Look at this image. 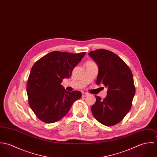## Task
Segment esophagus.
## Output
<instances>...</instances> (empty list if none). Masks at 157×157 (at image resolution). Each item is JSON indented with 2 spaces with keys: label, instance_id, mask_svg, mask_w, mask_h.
Returning a JSON list of instances; mask_svg holds the SVG:
<instances>
[{
  "label": "esophagus",
  "instance_id": "1",
  "mask_svg": "<svg viewBox=\"0 0 157 157\" xmlns=\"http://www.w3.org/2000/svg\"><path fill=\"white\" fill-rule=\"evenodd\" d=\"M87 95H88V94L87 93H85V92H82V96L83 97H86Z\"/></svg>",
  "mask_w": 157,
  "mask_h": 157
}]
</instances>
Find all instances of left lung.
Instances as JSON below:
<instances>
[{"label":"left lung","instance_id":"8db88e82","mask_svg":"<svg viewBox=\"0 0 157 157\" xmlns=\"http://www.w3.org/2000/svg\"><path fill=\"white\" fill-rule=\"evenodd\" d=\"M88 54L98 67L96 83L108 88L103 100L95 96L96 101L91 111L100 123L112 126L120 122L131 108L135 93L133 75L126 63L113 52L99 49Z\"/></svg>","mask_w":157,"mask_h":157}]
</instances>
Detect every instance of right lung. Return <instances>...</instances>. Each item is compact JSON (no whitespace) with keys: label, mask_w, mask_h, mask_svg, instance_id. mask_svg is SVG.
Returning <instances> with one entry per match:
<instances>
[{"label":"right lung","mask_w":157,"mask_h":157,"mask_svg":"<svg viewBox=\"0 0 157 157\" xmlns=\"http://www.w3.org/2000/svg\"><path fill=\"white\" fill-rule=\"evenodd\" d=\"M85 54L53 51L33 66L26 92L29 105L39 120L47 123L58 121L67 113L73 103L81 98V92H68L61 83L71 76L73 69Z\"/></svg>","instance_id":"add662e5"}]
</instances>
